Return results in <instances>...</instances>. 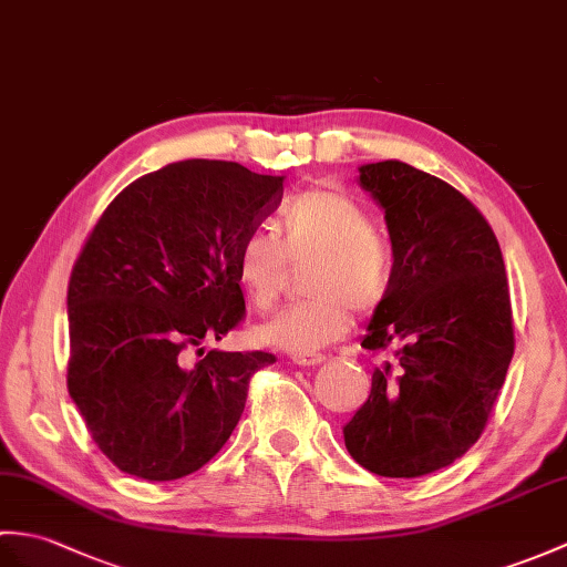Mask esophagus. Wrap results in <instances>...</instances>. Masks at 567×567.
<instances>
[{"mask_svg": "<svg viewBox=\"0 0 567 567\" xmlns=\"http://www.w3.org/2000/svg\"><path fill=\"white\" fill-rule=\"evenodd\" d=\"M292 362L295 364H299V367H319L321 362H326V358H323V354H295V358H292Z\"/></svg>", "mask_w": 567, "mask_h": 567, "instance_id": "esophagus-1", "label": "esophagus"}]
</instances>
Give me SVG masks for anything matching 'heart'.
Masks as SVG:
<instances>
[{"label":"heart","mask_w":567,"mask_h":567,"mask_svg":"<svg viewBox=\"0 0 567 567\" xmlns=\"http://www.w3.org/2000/svg\"><path fill=\"white\" fill-rule=\"evenodd\" d=\"M311 260L305 292L311 297L287 307L256 328L262 346L311 354L350 331L352 311L367 316L386 305L393 287V254L374 219L343 190L316 188L289 200L275 234L254 231L236 248V282L256 311L278 301L287 262Z\"/></svg>","instance_id":"b5f03b06"}]
</instances>
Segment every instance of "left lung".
Instances as JSON below:
<instances>
[{"label": "left lung", "instance_id": "8db88e82", "mask_svg": "<svg viewBox=\"0 0 567 567\" xmlns=\"http://www.w3.org/2000/svg\"><path fill=\"white\" fill-rule=\"evenodd\" d=\"M384 209L393 287L362 348L391 350L370 399L343 427L350 456L377 476L417 478L476 444L515 354L505 260L476 205L396 159L360 166Z\"/></svg>", "mask_w": 567, "mask_h": 567}]
</instances>
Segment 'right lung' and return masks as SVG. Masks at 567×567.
I'll list each match as a JSON object with an SVG mask.
<instances>
[{"label": "right lung", "mask_w": 567, "mask_h": 567, "mask_svg": "<svg viewBox=\"0 0 567 567\" xmlns=\"http://www.w3.org/2000/svg\"><path fill=\"white\" fill-rule=\"evenodd\" d=\"M282 181L176 162L117 193L89 234L68 287V389L91 440L130 476L203 468L239 423L248 381L275 362L200 346L244 319L236 248L280 205Z\"/></svg>", "instance_id": "add662e5"}]
</instances>
